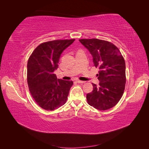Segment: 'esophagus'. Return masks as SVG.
Segmentation results:
<instances>
[{
    "mask_svg": "<svg viewBox=\"0 0 149 149\" xmlns=\"http://www.w3.org/2000/svg\"><path fill=\"white\" fill-rule=\"evenodd\" d=\"M76 82L78 83H84L85 81H80V80H77L76 81Z\"/></svg>",
    "mask_w": 149,
    "mask_h": 149,
    "instance_id": "34e87169",
    "label": "esophagus"
}]
</instances>
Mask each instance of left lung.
<instances>
[{"label":"left lung","mask_w":149,"mask_h":149,"mask_svg":"<svg viewBox=\"0 0 149 149\" xmlns=\"http://www.w3.org/2000/svg\"><path fill=\"white\" fill-rule=\"evenodd\" d=\"M93 56L94 66L100 69V86L93 84V90L86 99L90 106L100 111L109 109L120 101L125 89V63L119 48L113 43L97 38L80 39Z\"/></svg>","instance_id":"1"}]
</instances>
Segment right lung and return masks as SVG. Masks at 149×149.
<instances>
[{"mask_svg":"<svg viewBox=\"0 0 149 149\" xmlns=\"http://www.w3.org/2000/svg\"><path fill=\"white\" fill-rule=\"evenodd\" d=\"M75 39L57 40L42 43L30 56L27 63V83L31 95L42 109L53 111L65 104L72 81L57 79L60 55Z\"/></svg>","mask_w":149,"mask_h":149,"instance_id":"add662e5","label":"right lung"}]
</instances>
